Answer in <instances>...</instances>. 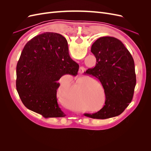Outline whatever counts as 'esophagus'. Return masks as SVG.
Here are the masks:
<instances>
[{"instance_id":"obj_1","label":"esophagus","mask_w":151,"mask_h":151,"mask_svg":"<svg viewBox=\"0 0 151 151\" xmlns=\"http://www.w3.org/2000/svg\"><path fill=\"white\" fill-rule=\"evenodd\" d=\"M84 70H85V68L84 67H81L79 69V72L80 74H83V73L84 72Z\"/></svg>"}]
</instances>
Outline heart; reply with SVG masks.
<instances>
[{
	"label": "heart",
	"mask_w": 151,
	"mask_h": 151,
	"mask_svg": "<svg viewBox=\"0 0 151 151\" xmlns=\"http://www.w3.org/2000/svg\"><path fill=\"white\" fill-rule=\"evenodd\" d=\"M70 77H63L60 81L58 94L62 99L65 94V103L71 108H77L82 104L80 94L86 106H91L97 98L98 89L89 79H76L72 84Z\"/></svg>",
	"instance_id": "heart-1"
}]
</instances>
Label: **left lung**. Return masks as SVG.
<instances>
[{
    "instance_id": "1",
    "label": "left lung",
    "mask_w": 151,
    "mask_h": 151,
    "mask_svg": "<svg viewBox=\"0 0 151 151\" xmlns=\"http://www.w3.org/2000/svg\"><path fill=\"white\" fill-rule=\"evenodd\" d=\"M96 58L94 68L85 74L99 80L104 88L105 104L95 113L84 116L95 119H106L123 112L133 98L136 85L134 59L119 40L110 36L98 38L91 47Z\"/></svg>"
}]
</instances>
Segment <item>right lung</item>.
Wrapping results in <instances>:
<instances>
[{
  "mask_svg": "<svg viewBox=\"0 0 151 151\" xmlns=\"http://www.w3.org/2000/svg\"><path fill=\"white\" fill-rule=\"evenodd\" d=\"M79 65L68 54L66 39L47 32L27 43L16 67V89L22 103L45 118L64 117L57 103L58 81L76 76Z\"/></svg>",
  "mask_w": 151,
  "mask_h": 151,
  "instance_id": "right-lung-1",
  "label": "right lung"
}]
</instances>
